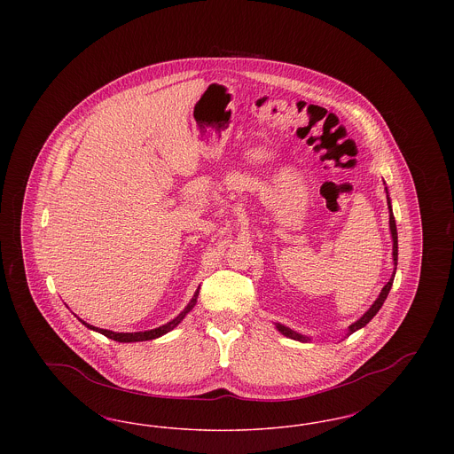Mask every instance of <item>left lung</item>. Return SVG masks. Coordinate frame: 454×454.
<instances>
[{
  "label": "left lung",
  "instance_id": "left-lung-1",
  "mask_svg": "<svg viewBox=\"0 0 454 454\" xmlns=\"http://www.w3.org/2000/svg\"><path fill=\"white\" fill-rule=\"evenodd\" d=\"M388 199V207H389V230H391V238H393V262H395V265H396V262H398V233H396V224H395V216H393V213H391V202H389ZM395 270H396V267H395ZM393 278H395V272H393ZM393 278L389 279L388 284L381 289V294L378 296V300L374 301V304L367 309L366 313L363 315V318L361 320H357L356 324L350 325L348 326V335L350 333H354L356 330H359V328H363V326H366V324H369L371 320H372V317L380 311V308L383 306V302L387 300V296H388L389 289H391V286H393ZM278 330L281 332L282 335H286V337H289V339H294V340H300V342H306V340H309L308 337H302L301 333H296V332H293L291 328H287V326H284V325L278 324Z\"/></svg>",
  "mask_w": 454,
  "mask_h": 454
}]
</instances>
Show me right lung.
<instances>
[{"label": "right lung", "instance_id": "obj_1", "mask_svg": "<svg viewBox=\"0 0 454 454\" xmlns=\"http://www.w3.org/2000/svg\"><path fill=\"white\" fill-rule=\"evenodd\" d=\"M197 294H199V291L195 293L194 298L191 300V302L187 304V308L175 318L172 322H168L167 325H163V326H158V328H154V330H148V332H134V333H117V332H112V330H104V328H97V326H93V325L85 324L83 320H80L82 324L88 326V328H91V330H97L98 333H102V335H106L108 339H112V340H117V342H143V340H152V339H156V337H161L163 333H167V332H170L173 330L176 325L180 324L182 320H184V317L194 308L195 301H197Z\"/></svg>", "mask_w": 454, "mask_h": 454}]
</instances>
